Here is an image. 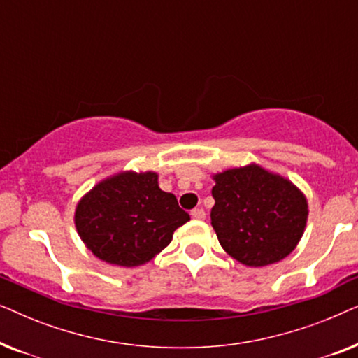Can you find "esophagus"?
Returning a JSON list of instances; mask_svg holds the SVG:
<instances>
[{"label":"esophagus","instance_id":"34e87169","mask_svg":"<svg viewBox=\"0 0 358 358\" xmlns=\"http://www.w3.org/2000/svg\"><path fill=\"white\" fill-rule=\"evenodd\" d=\"M190 215H192L194 220H203L205 218V210L203 208H194L192 212H190Z\"/></svg>","mask_w":358,"mask_h":358}]
</instances>
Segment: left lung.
<instances>
[{
	"instance_id": "left-lung-1",
	"label": "left lung",
	"mask_w": 358,
	"mask_h": 358,
	"mask_svg": "<svg viewBox=\"0 0 358 358\" xmlns=\"http://www.w3.org/2000/svg\"><path fill=\"white\" fill-rule=\"evenodd\" d=\"M210 213L222 248L248 267L285 259L305 233L308 200L292 180L251 163L213 174Z\"/></svg>"
}]
</instances>
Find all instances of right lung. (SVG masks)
Here are the masks:
<instances>
[{"instance_id": "1", "label": "right lung", "mask_w": 358, "mask_h": 358, "mask_svg": "<svg viewBox=\"0 0 358 358\" xmlns=\"http://www.w3.org/2000/svg\"><path fill=\"white\" fill-rule=\"evenodd\" d=\"M190 220L173 194L158 185L153 171H122L101 180L75 210L85 246L107 264L136 267L150 262Z\"/></svg>"}]
</instances>
